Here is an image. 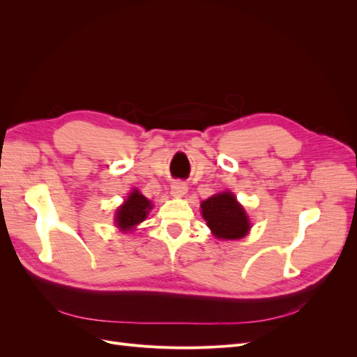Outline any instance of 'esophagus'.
I'll list each match as a JSON object with an SVG mask.
<instances>
[{
    "label": "esophagus",
    "instance_id": "esophagus-1",
    "mask_svg": "<svg viewBox=\"0 0 357 357\" xmlns=\"http://www.w3.org/2000/svg\"><path fill=\"white\" fill-rule=\"evenodd\" d=\"M186 192H188V186H186L183 181H180V180H176V181L171 185V193H172V195H174V197H178V198H180V197L185 195Z\"/></svg>",
    "mask_w": 357,
    "mask_h": 357
}]
</instances>
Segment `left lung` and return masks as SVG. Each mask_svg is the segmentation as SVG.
Masks as SVG:
<instances>
[{"instance_id":"left-lung-1","label":"left lung","mask_w":357,"mask_h":357,"mask_svg":"<svg viewBox=\"0 0 357 357\" xmlns=\"http://www.w3.org/2000/svg\"><path fill=\"white\" fill-rule=\"evenodd\" d=\"M202 215L214 236L223 240H238L250 229V222L241 205L231 192L218 193L201 204Z\"/></svg>"}]
</instances>
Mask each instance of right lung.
<instances>
[{"label":"right lung","instance_id":"add662e5","mask_svg":"<svg viewBox=\"0 0 357 357\" xmlns=\"http://www.w3.org/2000/svg\"><path fill=\"white\" fill-rule=\"evenodd\" d=\"M150 207H152L150 201L138 190H134L116 213L117 226L123 231L132 229L135 225L142 223L146 219Z\"/></svg>","mask_w":357,"mask_h":357}]
</instances>
